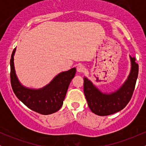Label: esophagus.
Masks as SVG:
<instances>
[{
    "label": "esophagus",
    "instance_id": "obj_1",
    "mask_svg": "<svg viewBox=\"0 0 146 146\" xmlns=\"http://www.w3.org/2000/svg\"><path fill=\"white\" fill-rule=\"evenodd\" d=\"M85 70H86V68H85V66L83 64H79L77 66V71L79 73H84L85 71Z\"/></svg>",
    "mask_w": 146,
    "mask_h": 146
}]
</instances>
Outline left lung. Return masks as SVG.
Returning a JSON list of instances; mask_svg holds the SVG:
<instances>
[{"instance_id": "obj_1", "label": "left lung", "mask_w": 146, "mask_h": 146, "mask_svg": "<svg viewBox=\"0 0 146 146\" xmlns=\"http://www.w3.org/2000/svg\"><path fill=\"white\" fill-rule=\"evenodd\" d=\"M131 71L124 84L111 94H104L86 78H84V92L88 107L93 113L100 116H106L120 111L131 100L138 77L139 65L135 58L130 57Z\"/></svg>"}]
</instances>
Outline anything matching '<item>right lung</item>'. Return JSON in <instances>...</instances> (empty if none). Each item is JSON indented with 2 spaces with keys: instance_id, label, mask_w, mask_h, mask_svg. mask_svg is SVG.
<instances>
[{
  "instance_id": "add662e5",
  "label": "right lung",
  "mask_w": 146,
  "mask_h": 146,
  "mask_svg": "<svg viewBox=\"0 0 146 146\" xmlns=\"http://www.w3.org/2000/svg\"><path fill=\"white\" fill-rule=\"evenodd\" d=\"M15 51L16 48L10 60V79L16 96L26 106L42 115H50L59 110L63 104L68 86L76 73L75 68L60 73L42 89H29L22 86L16 75L14 64Z\"/></svg>"
}]
</instances>
